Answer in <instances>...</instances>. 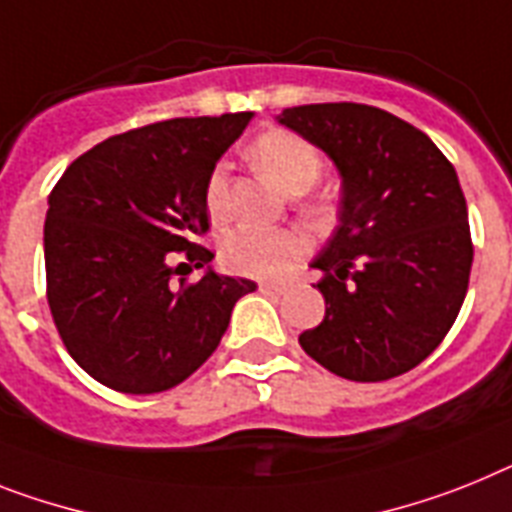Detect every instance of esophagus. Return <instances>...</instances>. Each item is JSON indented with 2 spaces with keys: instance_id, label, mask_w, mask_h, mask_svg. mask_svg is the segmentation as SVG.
Listing matches in <instances>:
<instances>
[{
  "instance_id": "obj_1",
  "label": "esophagus",
  "mask_w": 512,
  "mask_h": 512,
  "mask_svg": "<svg viewBox=\"0 0 512 512\" xmlns=\"http://www.w3.org/2000/svg\"><path fill=\"white\" fill-rule=\"evenodd\" d=\"M257 289H260V294L281 296V294H286V283H260Z\"/></svg>"
}]
</instances>
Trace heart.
<instances>
[{
	"instance_id": "1",
	"label": "heart",
	"mask_w": 512,
	"mask_h": 512,
	"mask_svg": "<svg viewBox=\"0 0 512 512\" xmlns=\"http://www.w3.org/2000/svg\"><path fill=\"white\" fill-rule=\"evenodd\" d=\"M249 161L260 174H265L278 190L286 195H302L322 171L320 153L307 140L294 132L270 130L260 135L247 150ZM229 200V187L221 169L208 176L205 184V208L210 218H223ZM309 216H322L325 205H304ZM307 242L294 229H257V226H239L229 231L221 242V257L226 268L252 278H281L291 265L304 255Z\"/></svg>"
}]
</instances>
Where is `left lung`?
<instances>
[{
    "instance_id": "obj_1",
    "label": "left lung",
    "mask_w": 512,
    "mask_h": 512,
    "mask_svg": "<svg viewBox=\"0 0 512 512\" xmlns=\"http://www.w3.org/2000/svg\"><path fill=\"white\" fill-rule=\"evenodd\" d=\"M278 122L341 174L338 226L315 257L325 320L299 336L333 375L380 382L422 364L466 299L474 244L453 163L422 130L364 103H309Z\"/></svg>"
}]
</instances>
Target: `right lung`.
<instances>
[{
    "instance_id": "right-lung-1",
    "label": "right lung",
    "mask_w": 512,
    "mask_h": 512,
    "mask_svg": "<svg viewBox=\"0 0 512 512\" xmlns=\"http://www.w3.org/2000/svg\"><path fill=\"white\" fill-rule=\"evenodd\" d=\"M249 119L239 111L122 132L75 158L51 190L46 299L72 359L106 388L148 395L184 382L257 289L210 265L200 282H174L183 264L170 268L171 251L191 268L213 260L195 242L208 231L205 184Z\"/></svg>"
}]
</instances>
